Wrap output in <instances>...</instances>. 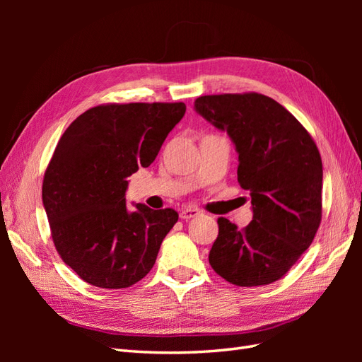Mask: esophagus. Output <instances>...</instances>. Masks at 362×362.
<instances>
[{
	"mask_svg": "<svg viewBox=\"0 0 362 362\" xmlns=\"http://www.w3.org/2000/svg\"><path fill=\"white\" fill-rule=\"evenodd\" d=\"M202 211L198 210V208H182V210L180 211V217L182 218V221H190V218L193 217H198Z\"/></svg>",
	"mask_w": 362,
	"mask_h": 362,
	"instance_id": "34e87169",
	"label": "esophagus"
}]
</instances>
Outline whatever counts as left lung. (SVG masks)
Returning <instances> with one entry per match:
<instances>
[{
  "label": "left lung",
  "mask_w": 362,
  "mask_h": 362,
  "mask_svg": "<svg viewBox=\"0 0 362 362\" xmlns=\"http://www.w3.org/2000/svg\"><path fill=\"white\" fill-rule=\"evenodd\" d=\"M194 110L234 141L237 180L250 192L254 211L243 229L217 218L208 259L234 286H267L293 267L320 226V152L299 120L266 95H205Z\"/></svg>",
  "instance_id": "left-lung-1"
}]
</instances>
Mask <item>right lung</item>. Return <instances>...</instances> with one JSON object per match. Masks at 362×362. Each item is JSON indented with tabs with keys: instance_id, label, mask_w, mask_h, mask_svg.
Returning a JSON list of instances; mask_svg holds the SVG:
<instances>
[{
	"instance_id": "right-lung-1",
	"label": "right lung",
	"mask_w": 362,
	"mask_h": 362,
	"mask_svg": "<svg viewBox=\"0 0 362 362\" xmlns=\"http://www.w3.org/2000/svg\"><path fill=\"white\" fill-rule=\"evenodd\" d=\"M184 113V103L103 104L60 137L42 201L60 258L90 286L127 288L156 264L178 213L144 204L128 210L127 178L156 160Z\"/></svg>"
}]
</instances>
